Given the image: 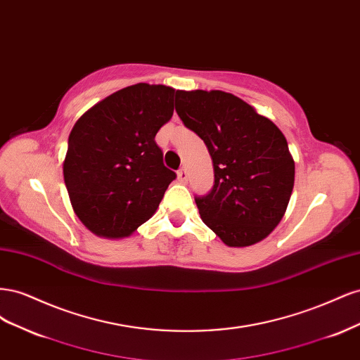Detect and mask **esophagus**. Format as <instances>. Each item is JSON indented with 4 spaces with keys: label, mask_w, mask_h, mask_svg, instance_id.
Masks as SVG:
<instances>
[{
    "label": "esophagus",
    "mask_w": 360,
    "mask_h": 360,
    "mask_svg": "<svg viewBox=\"0 0 360 360\" xmlns=\"http://www.w3.org/2000/svg\"><path fill=\"white\" fill-rule=\"evenodd\" d=\"M177 177H179V180H180L181 183H186V181H188V172H186V169L180 168L179 172H177Z\"/></svg>",
    "instance_id": "34e87169"
}]
</instances>
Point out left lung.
<instances>
[{
	"label": "left lung",
	"instance_id": "left-lung-1",
	"mask_svg": "<svg viewBox=\"0 0 360 360\" xmlns=\"http://www.w3.org/2000/svg\"><path fill=\"white\" fill-rule=\"evenodd\" d=\"M176 111L213 162V189L195 198L202 222L226 246L264 240L284 217L294 186L284 134L254 106L221 90H180Z\"/></svg>",
	"mask_w": 360,
	"mask_h": 360
}]
</instances>
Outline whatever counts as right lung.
Wrapping results in <instances>:
<instances>
[{
  "instance_id": "obj_1",
  "label": "right lung",
  "mask_w": 360,
  "mask_h": 360,
  "mask_svg": "<svg viewBox=\"0 0 360 360\" xmlns=\"http://www.w3.org/2000/svg\"><path fill=\"white\" fill-rule=\"evenodd\" d=\"M177 93L139 82L105 97L75 123L63 176L73 212L96 236L132 234L176 179L155 136L171 120Z\"/></svg>"
}]
</instances>
